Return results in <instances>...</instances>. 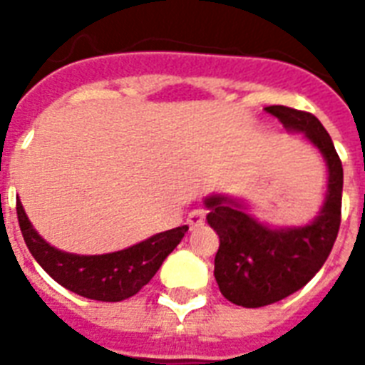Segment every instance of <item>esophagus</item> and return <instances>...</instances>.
<instances>
[{
	"instance_id": "obj_1",
	"label": "esophagus",
	"mask_w": 365,
	"mask_h": 365,
	"mask_svg": "<svg viewBox=\"0 0 365 365\" xmlns=\"http://www.w3.org/2000/svg\"><path fill=\"white\" fill-rule=\"evenodd\" d=\"M205 220H206V212L202 208H195L193 212H189L187 216V223L191 229H197L200 225H205Z\"/></svg>"
}]
</instances>
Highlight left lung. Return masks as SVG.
<instances>
[{
	"label": "left lung",
	"instance_id": "left-lung-1",
	"mask_svg": "<svg viewBox=\"0 0 365 365\" xmlns=\"http://www.w3.org/2000/svg\"><path fill=\"white\" fill-rule=\"evenodd\" d=\"M284 128L303 132L328 165V193L320 214L303 227L272 229L246 214L237 199L212 195L208 223L220 237L214 277L225 299L246 309L271 305L301 289L328 259L341 225L343 165L322 123L309 111L265 108Z\"/></svg>",
	"mask_w": 365,
	"mask_h": 365
}]
</instances>
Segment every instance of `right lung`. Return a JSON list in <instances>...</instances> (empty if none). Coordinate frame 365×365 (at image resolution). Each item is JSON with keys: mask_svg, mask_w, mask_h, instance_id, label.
<instances>
[{"mask_svg": "<svg viewBox=\"0 0 365 365\" xmlns=\"http://www.w3.org/2000/svg\"><path fill=\"white\" fill-rule=\"evenodd\" d=\"M16 216L28 250L60 286L87 299L106 303L136 295L155 277L166 255L182 242L189 229L187 225L170 229L113 254L77 255L45 242L31 227L20 200H16Z\"/></svg>", "mask_w": 365, "mask_h": 365, "instance_id": "obj_1", "label": "right lung"}]
</instances>
